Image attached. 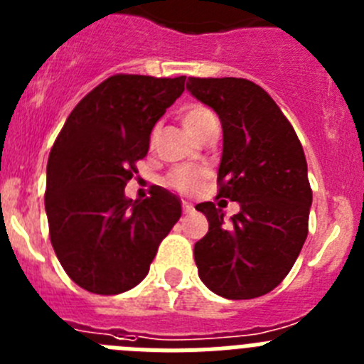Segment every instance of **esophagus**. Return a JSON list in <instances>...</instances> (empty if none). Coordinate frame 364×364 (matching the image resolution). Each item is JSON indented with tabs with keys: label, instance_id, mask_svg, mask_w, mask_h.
<instances>
[{
	"label": "esophagus",
	"instance_id": "esophagus-1",
	"mask_svg": "<svg viewBox=\"0 0 364 364\" xmlns=\"http://www.w3.org/2000/svg\"><path fill=\"white\" fill-rule=\"evenodd\" d=\"M182 210H184V213H191V211H193V204H191V202L182 200Z\"/></svg>",
	"mask_w": 364,
	"mask_h": 364
}]
</instances>
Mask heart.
Listing matches in <instances>:
<instances>
[{"instance_id": "obj_1", "label": "heart", "mask_w": 364, "mask_h": 364, "mask_svg": "<svg viewBox=\"0 0 364 364\" xmlns=\"http://www.w3.org/2000/svg\"><path fill=\"white\" fill-rule=\"evenodd\" d=\"M215 117L208 109L200 107V105H191L182 112V124L186 129L193 134L195 138L200 136L211 124H215ZM205 180V173L198 171V169H189V167H175L167 173L164 178V184L167 188L175 189V191L182 193V195H193L202 188Z\"/></svg>"}]
</instances>
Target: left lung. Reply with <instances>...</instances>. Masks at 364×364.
<instances>
[{"label": "left lung", "mask_w": 364, "mask_h": 364, "mask_svg": "<svg viewBox=\"0 0 364 364\" xmlns=\"http://www.w3.org/2000/svg\"><path fill=\"white\" fill-rule=\"evenodd\" d=\"M220 118L224 131L218 195L239 202L228 224L213 202L195 244L198 277L224 299H255L277 288L308 237L311 188L306 156L272 96L244 78H189L186 85Z\"/></svg>", "instance_id": "1"}]
</instances>
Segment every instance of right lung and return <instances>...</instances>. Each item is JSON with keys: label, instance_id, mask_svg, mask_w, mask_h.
<instances>
[{"label": "right lung", "instance_id": "1", "mask_svg": "<svg viewBox=\"0 0 364 364\" xmlns=\"http://www.w3.org/2000/svg\"><path fill=\"white\" fill-rule=\"evenodd\" d=\"M184 83L186 76H109L80 100L58 134L47 162L45 211L54 253L83 290L117 295L134 288L182 215L167 189L154 186L146 200H131L124 188Z\"/></svg>", "mask_w": 364, "mask_h": 364}]
</instances>
